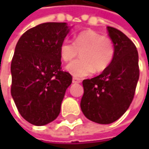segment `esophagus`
Returning a JSON list of instances; mask_svg holds the SVG:
<instances>
[{
    "label": "esophagus",
    "mask_w": 149,
    "mask_h": 149,
    "mask_svg": "<svg viewBox=\"0 0 149 149\" xmlns=\"http://www.w3.org/2000/svg\"><path fill=\"white\" fill-rule=\"evenodd\" d=\"M81 81H80V79H78V78H76V77H73L72 78V83L73 84H79Z\"/></svg>",
    "instance_id": "34e87169"
}]
</instances>
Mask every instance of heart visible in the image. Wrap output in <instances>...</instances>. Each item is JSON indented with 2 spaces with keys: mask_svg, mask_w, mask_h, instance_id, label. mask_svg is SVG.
Here are the masks:
<instances>
[{
  "mask_svg": "<svg viewBox=\"0 0 149 149\" xmlns=\"http://www.w3.org/2000/svg\"><path fill=\"white\" fill-rule=\"evenodd\" d=\"M81 58L66 66L67 72L75 77H84L94 71L102 72L112 63L116 48L112 40L93 30L79 33L74 41L65 40L59 46V54L65 62L71 61L78 54Z\"/></svg>",
  "mask_w": 149,
  "mask_h": 149,
  "instance_id": "heart-1",
  "label": "heart"
}]
</instances>
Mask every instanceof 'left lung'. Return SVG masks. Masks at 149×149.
Here are the masks:
<instances>
[{
    "instance_id": "8db88e82",
    "label": "left lung",
    "mask_w": 149,
    "mask_h": 149,
    "mask_svg": "<svg viewBox=\"0 0 149 149\" xmlns=\"http://www.w3.org/2000/svg\"><path fill=\"white\" fill-rule=\"evenodd\" d=\"M116 52L110 65L97 77L83 81L80 107L91 121L109 124L118 120L134 98L139 79L138 52L121 31L107 26Z\"/></svg>"
}]
</instances>
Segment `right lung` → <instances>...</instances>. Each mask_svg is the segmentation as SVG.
Here are the masks:
<instances>
[{"instance_id":"1","label":"right lung","mask_w":149,"mask_h":149,"mask_svg":"<svg viewBox=\"0 0 149 149\" xmlns=\"http://www.w3.org/2000/svg\"><path fill=\"white\" fill-rule=\"evenodd\" d=\"M71 27L64 22L40 24L22 34L11 63V95L21 116L43 126L60 113L66 89L72 82L61 71L59 46Z\"/></svg>"}]
</instances>
